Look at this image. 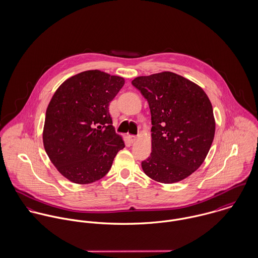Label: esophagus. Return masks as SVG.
I'll return each mask as SVG.
<instances>
[{
    "label": "esophagus",
    "mask_w": 258,
    "mask_h": 258,
    "mask_svg": "<svg viewBox=\"0 0 258 258\" xmlns=\"http://www.w3.org/2000/svg\"><path fill=\"white\" fill-rule=\"evenodd\" d=\"M128 139H129V141H130L131 143H134V142H136L137 137H136V136H133V135H129V136H128Z\"/></svg>",
    "instance_id": "obj_1"
}]
</instances>
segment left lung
<instances>
[{
	"label": "left lung",
	"mask_w": 258,
	"mask_h": 258,
	"mask_svg": "<svg viewBox=\"0 0 258 258\" xmlns=\"http://www.w3.org/2000/svg\"><path fill=\"white\" fill-rule=\"evenodd\" d=\"M151 111L152 152L142 162L152 180L173 184L197 171L214 141L216 120L201 86L171 72L132 80Z\"/></svg>",
	"instance_id": "8db88e82"
}]
</instances>
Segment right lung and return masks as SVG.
<instances>
[{
	"label": "right lung",
	"mask_w": 258,
	"mask_h": 258,
	"mask_svg": "<svg viewBox=\"0 0 258 258\" xmlns=\"http://www.w3.org/2000/svg\"><path fill=\"white\" fill-rule=\"evenodd\" d=\"M124 83L121 76L86 71L68 78L52 95L45 112L43 147L71 182L86 184L102 179L125 147L108 110Z\"/></svg>",
	"instance_id": "right-lung-1"
}]
</instances>
